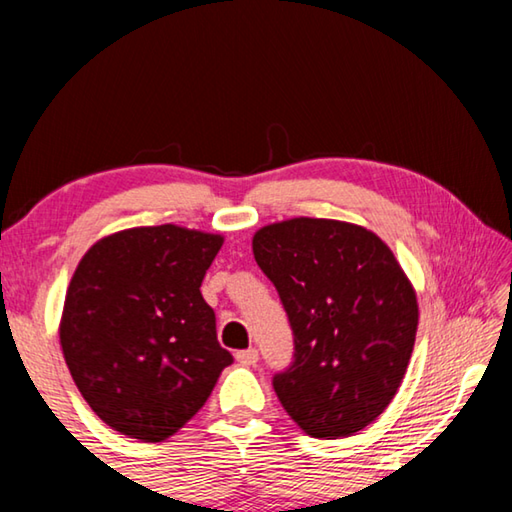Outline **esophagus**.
<instances>
[{"mask_svg": "<svg viewBox=\"0 0 512 512\" xmlns=\"http://www.w3.org/2000/svg\"><path fill=\"white\" fill-rule=\"evenodd\" d=\"M257 359H259V354H257L255 348H248V350L237 352V361L244 363V366H255Z\"/></svg>", "mask_w": 512, "mask_h": 512, "instance_id": "1", "label": "esophagus"}]
</instances>
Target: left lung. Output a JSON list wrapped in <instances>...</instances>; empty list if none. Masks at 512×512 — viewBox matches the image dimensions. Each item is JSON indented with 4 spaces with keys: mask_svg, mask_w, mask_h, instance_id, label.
<instances>
[{
    "mask_svg": "<svg viewBox=\"0 0 512 512\" xmlns=\"http://www.w3.org/2000/svg\"><path fill=\"white\" fill-rule=\"evenodd\" d=\"M293 329V363L277 400L311 438H341L377 420L400 388L418 332V298L375 232L334 219L271 223L253 237Z\"/></svg>",
    "mask_w": 512,
    "mask_h": 512,
    "instance_id": "8db88e82",
    "label": "left lung"
}]
</instances>
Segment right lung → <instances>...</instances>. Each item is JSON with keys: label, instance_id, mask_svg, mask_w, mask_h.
Returning <instances> with one entry per match:
<instances>
[{"label": "right lung", "instance_id": "1", "mask_svg": "<svg viewBox=\"0 0 512 512\" xmlns=\"http://www.w3.org/2000/svg\"><path fill=\"white\" fill-rule=\"evenodd\" d=\"M221 246V235L146 225L99 239L76 266L60 348L108 427L162 443L194 418L232 363L201 293Z\"/></svg>", "mask_w": 512, "mask_h": 512}]
</instances>
